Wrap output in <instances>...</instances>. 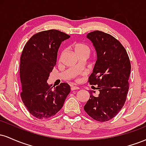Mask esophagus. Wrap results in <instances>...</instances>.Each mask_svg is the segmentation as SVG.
Masks as SVG:
<instances>
[{
  "instance_id": "obj_1",
  "label": "esophagus",
  "mask_w": 146,
  "mask_h": 146,
  "mask_svg": "<svg viewBox=\"0 0 146 146\" xmlns=\"http://www.w3.org/2000/svg\"><path fill=\"white\" fill-rule=\"evenodd\" d=\"M71 90H78L80 89L78 86H73V85H71Z\"/></svg>"
}]
</instances>
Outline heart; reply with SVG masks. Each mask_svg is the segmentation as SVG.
I'll use <instances>...</instances> for the list:
<instances>
[{"instance_id":"obj_1","label":"heart","mask_w":146,"mask_h":146,"mask_svg":"<svg viewBox=\"0 0 146 146\" xmlns=\"http://www.w3.org/2000/svg\"><path fill=\"white\" fill-rule=\"evenodd\" d=\"M72 47L73 48L75 52L76 53V54L78 55V56H80V55H83V54H86V55H88V56H89L90 51V48L88 46H87V45H86L85 44L75 42L73 43V44H72ZM61 56L62 55L60 56V58H61Z\"/></svg>"}]
</instances>
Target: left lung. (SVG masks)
Listing matches in <instances>:
<instances>
[{
    "instance_id": "8db88e82",
    "label": "left lung",
    "mask_w": 146,
    "mask_h": 146,
    "mask_svg": "<svg viewBox=\"0 0 146 146\" xmlns=\"http://www.w3.org/2000/svg\"><path fill=\"white\" fill-rule=\"evenodd\" d=\"M87 38L93 42L98 56L88 82L98 85L94 88L100 94L95 97L90 92L84 109L96 121H109L121 110L126 100L131 69L130 59L123 45L111 35L94 31L88 33Z\"/></svg>"
}]
</instances>
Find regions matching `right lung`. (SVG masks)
I'll list each match as a JSON object with an SVG mask.
<instances>
[{"label":"right lung","mask_w":146,"mask_h":146,"mask_svg":"<svg viewBox=\"0 0 146 146\" xmlns=\"http://www.w3.org/2000/svg\"><path fill=\"white\" fill-rule=\"evenodd\" d=\"M69 35L50 29L34 34L21 56V97L31 115L40 119L54 116L62 108L71 88L67 83L54 87L46 82L56 65L58 48Z\"/></svg>","instance_id":"right-lung-1"}]
</instances>
